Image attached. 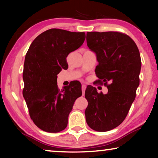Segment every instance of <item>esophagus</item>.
Masks as SVG:
<instances>
[{
  "label": "esophagus",
  "mask_w": 158,
  "mask_h": 158,
  "mask_svg": "<svg viewBox=\"0 0 158 158\" xmlns=\"http://www.w3.org/2000/svg\"><path fill=\"white\" fill-rule=\"evenodd\" d=\"M85 89H86V86H85V85L83 84V85H81V90H82V94H83V95H84V93H85Z\"/></svg>",
  "instance_id": "esophagus-1"
}]
</instances>
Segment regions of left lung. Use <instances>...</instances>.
<instances>
[{
  "instance_id": "obj_1",
  "label": "left lung",
  "mask_w": 158,
  "mask_h": 158,
  "mask_svg": "<svg viewBox=\"0 0 158 158\" xmlns=\"http://www.w3.org/2000/svg\"><path fill=\"white\" fill-rule=\"evenodd\" d=\"M86 41L98 61L97 81L108 93L104 95L95 87H87L85 120L91 129L106 132L122 123L135 100L139 85L140 53L133 40L121 32H88Z\"/></svg>"
}]
</instances>
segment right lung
<instances>
[{
  "instance_id": "1",
  "label": "right lung",
  "mask_w": 158,
  "mask_h": 158,
  "mask_svg": "<svg viewBox=\"0 0 158 158\" xmlns=\"http://www.w3.org/2000/svg\"><path fill=\"white\" fill-rule=\"evenodd\" d=\"M84 32L52 28L39 35L26 54L23 71V96L32 121L47 132H59L68 125L74 103L81 96L77 81L58 89L57 74L68 68L66 58L81 46Z\"/></svg>"
}]
</instances>
